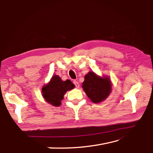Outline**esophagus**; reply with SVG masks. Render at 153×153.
I'll list each match as a JSON object with an SVG mask.
<instances>
[{
    "label": "esophagus",
    "mask_w": 153,
    "mask_h": 153,
    "mask_svg": "<svg viewBox=\"0 0 153 153\" xmlns=\"http://www.w3.org/2000/svg\"><path fill=\"white\" fill-rule=\"evenodd\" d=\"M74 84L75 85V86H76V88H79V83H78V82H77V81L74 80Z\"/></svg>",
    "instance_id": "1"
}]
</instances>
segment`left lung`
Returning <instances> with one entry per match:
<instances>
[{
    "instance_id": "obj_1",
    "label": "left lung",
    "mask_w": 153,
    "mask_h": 153,
    "mask_svg": "<svg viewBox=\"0 0 153 153\" xmlns=\"http://www.w3.org/2000/svg\"><path fill=\"white\" fill-rule=\"evenodd\" d=\"M82 88L88 97L97 103L108 97L111 90V83L107 77H100L93 71H89L85 76Z\"/></svg>"
}]
</instances>
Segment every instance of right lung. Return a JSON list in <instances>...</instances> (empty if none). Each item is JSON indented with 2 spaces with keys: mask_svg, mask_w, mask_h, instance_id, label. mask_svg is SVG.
Returning a JSON list of instances; mask_svg holds the SVG:
<instances>
[{
  "mask_svg": "<svg viewBox=\"0 0 153 153\" xmlns=\"http://www.w3.org/2000/svg\"><path fill=\"white\" fill-rule=\"evenodd\" d=\"M75 87L70 80L62 81L58 76H53L50 82L42 89V95L48 103L58 107L65 92Z\"/></svg>",
  "mask_w": 153,
  "mask_h": 153,
  "instance_id": "obj_1",
  "label": "right lung"
}]
</instances>
